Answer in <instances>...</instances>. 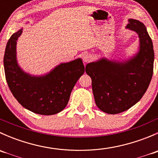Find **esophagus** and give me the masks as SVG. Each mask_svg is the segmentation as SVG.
Listing matches in <instances>:
<instances>
[{
    "label": "esophagus",
    "instance_id": "34e87169",
    "mask_svg": "<svg viewBox=\"0 0 158 158\" xmlns=\"http://www.w3.org/2000/svg\"><path fill=\"white\" fill-rule=\"evenodd\" d=\"M91 60H92V56H91L90 54L84 53L83 55H82V60H83V62L85 63L90 62Z\"/></svg>",
    "mask_w": 158,
    "mask_h": 158
}]
</instances>
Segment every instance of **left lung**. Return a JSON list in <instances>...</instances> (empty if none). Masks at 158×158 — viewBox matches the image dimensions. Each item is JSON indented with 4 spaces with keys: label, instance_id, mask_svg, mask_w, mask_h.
<instances>
[{
    "label": "left lung",
    "instance_id": "1",
    "mask_svg": "<svg viewBox=\"0 0 158 158\" xmlns=\"http://www.w3.org/2000/svg\"><path fill=\"white\" fill-rule=\"evenodd\" d=\"M126 28L136 32L139 37V51L135 56L125 62L102 58L85 66L92 79L95 104L111 114L126 111L139 102L153 76L154 48L145 26L129 19Z\"/></svg>",
    "mask_w": 158,
    "mask_h": 158
}]
</instances>
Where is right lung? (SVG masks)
Wrapping results in <instances>:
<instances>
[{"label":"right lung","mask_w":158,"mask_h":158,"mask_svg":"<svg viewBox=\"0 0 158 158\" xmlns=\"http://www.w3.org/2000/svg\"><path fill=\"white\" fill-rule=\"evenodd\" d=\"M21 33L20 29L10 36L4 52V73L9 89L25 109L44 115L57 114L67 106L73 87L85 72L82 60L61 63L44 76H30L17 64L16 46Z\"/></svg>","instance_id":"right-lung-1"}]
</instances>
